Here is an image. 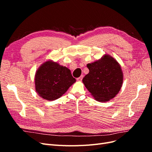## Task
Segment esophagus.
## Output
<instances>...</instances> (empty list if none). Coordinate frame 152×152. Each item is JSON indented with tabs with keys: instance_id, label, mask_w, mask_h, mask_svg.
I'll return each instance as SVG.
<instances>
[{
	"instance_id": "esophagus-1",
	"label": "esophagus",
	"mask_w": 152,
	"mask_h": 152,
	"mask_svg": "<svg viewBox=\"0 0 152 152\" xmlns=\"http://www.w3.org/2000/svg\"><path fill=\"white\" fill-rule=\"evenodd\" d=\"M83 77H84V76L82 75L80 77H79V78H77V81H82V79H83Z\"/></svg>"
}]
</instances>
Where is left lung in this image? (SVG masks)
<instances>
[{
	"mask_svg": "<svg viewBox=\"0 0 152 152\" xmlns=\"http://www.w3.org/2000/svg\"><path fill=\"white\" fill-rule=\"evenodd\" d=\"M89 72L82 82L95 100L107 102L115 98L122 86L124 75L120 64L109 54L87 65Z\"/></svg>",
	"mask_w": 152,
	"mask_h": 152,
	"instance_id": "1",
	"label": "left lung"
}]
</instances>
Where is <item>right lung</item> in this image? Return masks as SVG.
<instances>
[{"instance_id":"1","label":"right lung","mask_w":152,"mask_h":152,"mask_svg":"<svg viewBox=\"0 0 152 152\" xmlns=\"http://www.w3.org/2000/svg\"><path fill=\"white\" fill-rule=\"evenodd\" d=\"M34 82L35 91L39 96L54 101L61 97L76 80L70 69L49 59L37 70Z\"/></svg>"}]
</instances>
